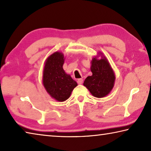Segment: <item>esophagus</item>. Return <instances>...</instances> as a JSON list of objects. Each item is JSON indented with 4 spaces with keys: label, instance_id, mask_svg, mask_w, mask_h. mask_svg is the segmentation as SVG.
<instances>
[{
    "label": "esophagus",
    "instance_id": "34e87169",
    "mask_svg": "<svg viewBox=\"0 0 151 151\" xmlns=\"http://www.w3.org/2000/svg\"><path fill=\"white\" fill-rule=\"evenodd\" d=\"M83 80L82 78H79L77 80V83L78 85H81V84L83 83Z\"/></svg>",
    "mask_w": 151,
    "mask_h": 151
}]
</instances>
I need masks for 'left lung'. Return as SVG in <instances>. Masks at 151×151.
<instances>
[{
    "label": "left lung",
    "instance_id": "left-lung-1",
    "mask_svg": "<svg viewBox=\"0 0 151 151\" xmlns=\"http://www.w3.org/2000/svg\"><path fill=\"white\" fill-rule=\"evenodd\" d=\"M91 70L93 75L86 77L83 85L94 96L103 98L113 88L115 80L113 71L105 57L100 60L93 58Z\"/></svg>",
    "mask_w": 151,
    "mask_h": 151
}]
</instances>
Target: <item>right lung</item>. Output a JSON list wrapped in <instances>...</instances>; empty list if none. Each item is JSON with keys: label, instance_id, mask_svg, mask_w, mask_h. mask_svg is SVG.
I'll return each mask as SVG.
<instances>
[{"label": "right lung", "instance_id": "obj_1", "mask_svg": "<svg viewBox=\"0 0 151 151\" xmlns=\"http://www.w3.org/2000/svg\"><path fill=\"white\" fill-rule=\"evenodd\" d=\"M64 56L56 52L47 58L43 71V85L48 94L59 102L69 98L74 88L77 86L75 81L63 70Z\"/></svg>", "mask_w": 151, "mask_h": 151}]
</instances>
